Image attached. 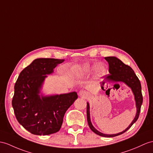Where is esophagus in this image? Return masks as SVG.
Here are the masks:
<instances>
[{
  "label": "esophagus",
  "instance_id": "1",
  "mask_svg": "<svg viewBox=\"0 0 153 153\" xmlns=\"http://www.w3.org/2000/svg\"><path fill=\"white\" fill-rule=\"evenodd\" d=\"M79 95L80 97H83V98H85L87 97L89 95H88V93L85 91V90H80L79 93Z\"/></svg>",
  "mask_w": 153,
  "mask_h": 153
}]
</instances>
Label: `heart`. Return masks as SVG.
<instances>
[{"mask_svg": "<svg viewBox=\"0 0 153 153\" xmlns=\"http://www.w3.org/2000/svg\"><path fill=\"white\" fill-rule=\"evenodd\" d=\"M94 69L95 77L98 78V79L104 76L106 73V69L103 64H99L97 65H91L88 63L74 68L73 71L76 76L82 77L90 73Z\"/></svg>", "mask_w": 153, "mask_h": 153, "instance_id": "heart-1", "label": "heart"}]
</instances>
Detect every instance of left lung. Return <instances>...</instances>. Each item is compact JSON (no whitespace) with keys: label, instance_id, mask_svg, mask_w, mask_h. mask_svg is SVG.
<instances>
[{"label":"left lung","instance_id":"1","mask_svg":"<svg viewBox=\"0 0 153 153\" xmlns=\"http://www.w3.org/2000/svg\"><path fill=\"white\" fill-rule=\"evenodd\" d=\"M105 59L108 63L110 73L109 75L105 78V80L107 82H121L125 83L127 86H128L131 89L133 95L134 96L136 107V113L135 117L127 128L124 130L123 131L117 134H106L99 132L93 126L90 118V110H89L90 107H89V102H87V120L89 128H91L93 132L97 134V135L102 137H111L121 135L126 131H127L131 127L132 125L137 120V119L139 117L141 106L143 102V97L142 94H141V86L140 82L138 78L136 75L134 71L130 66L125 65L120 59L115 56L105 57ZM102 83L104 84L105 83V82H102Z\"/></svg>","mask_w":153,"mask_h":153}]
</instances>
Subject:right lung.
Masks as SVG:
<instances>
[{
	"mask_svg": "<svg viewBox=\"0 0 153 153\" xmlns=\"http://www.w3.org/2000/svg\"><path fill=\"white\" fill-rule=\"evenodd\" d=\"M64 59L38 58L19 75L12 106L18 122L35 135H49L60 129L64 115L77 99L76 92L44 95L45 80Z\"/></svg>",
	"mask_w": 153,
	"mask_h": 153,
	"instance_id": "obj_1",
	"label": "right lung"
}]
</instances>
